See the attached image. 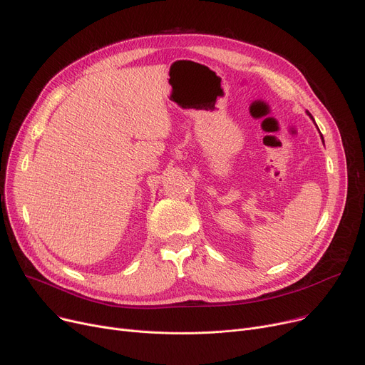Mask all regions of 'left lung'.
Segmentation results:
<instances>
[{"mask_svg":"<svg viewBox=\"0 0 365 365\" xmlns=\"http://www.w3.org/2000/svg\"><path fill=\"white\" fill-rule=\"evenodd\" d=\"M307 113L311 116V113H309V112H307ZM311 118H312V116H311ZM312 120H314V119H312ZM321 138H323V135H321Z\"/></svg>","mask_w":365,"mask_h":365,"instance_id":"obj_1","label":"left lung"}]
</instances>
